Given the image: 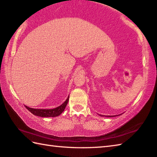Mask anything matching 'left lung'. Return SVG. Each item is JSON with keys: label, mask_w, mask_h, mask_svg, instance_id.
I'll use <instances>...</instances> for the list:
<instances>
[{"label": "left lung", "mask_w": 157, "mask_h": 157, "mask_svg": "<svg viewBox=\"0 0 157 157\" xmlns=\"http://www.w3.org/2000/svg\"><path fill=\"white\" fill-rule=\"evenodd\" d=\"M100 116H102V115H100ZM105 117H115V115H113V116H105Z\"/></svg>", "instance_id": "left-lung-1"}]
</instances>
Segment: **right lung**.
Masks as SVG:
<instances>
[{"label":"right lung","instance_id":"1","mask_svg":"<svg viewBox=\"0 0 157 157\" xmlns=\"http://www.w3.org/2000/svg\"><path fill=\"white\" fill-rule=\"evenodd\" d=\"M69 97L67 98L66 101L63 103V104L58 106V107L52 109H32L28 106H25V108L27 109L28 111H30L32 114H34L36 116L42 117H54L59 116L61 115V113L64 111V110L66 107L69 101Z\"/></svg>","mask_w":157,"mask_h":157}]
</instances>
